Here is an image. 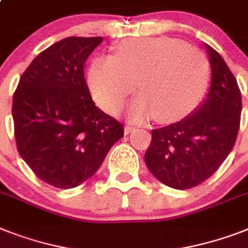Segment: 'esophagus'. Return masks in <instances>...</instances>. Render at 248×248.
<instances>
[{
    "instance_id": "34e87169",
    "label": "esophagus",
    "mask_w": 248,
    "mask_h": 248,
    "mask_svg": "<svg viewBox=\"0 0 248 248\" xmlns=\"http://www.w3.org/2000/svg\"><path fill=\"white\" fill-rule=\"evenodd\" d=\"M135 128L136 127H135L134 124H126V126H124V135H128L130 132H132Z\"/></svg>"
}]
</instances>
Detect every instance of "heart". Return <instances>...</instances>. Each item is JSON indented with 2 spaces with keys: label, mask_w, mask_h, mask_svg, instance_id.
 I'll use <instances>...</instances> for the list:
<instances>
[{
  "label": "heart",
  "mask_w": 248,
  "mask_h": 248,
  "mask_svg": "<svg viewBox=\"0 0 248 248\" xmlns=\"http://www.w3.org/2000/svg\"><path fill=\"white\" fill-rule=\"evenodd\" d=\"M210 65L204 52L168 37L124 40L113 57H98L88 71L94 99L114 113L138 82L141 96L131 106L135 118L174 122L192 112L204 95Z\"/></svg>",
  "instance_id": "b5f03b06"
}]
</instances>
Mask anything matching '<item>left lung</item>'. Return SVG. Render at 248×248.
<instances>
[{"instance_id": "1", "label": "left lung", "mask_w": 248, "mask_h": 248, "mask_svg": "<svg viewBox=\"0 0 248 248\" xmlns=\"http://www.w3.org/2000/svg\"><path fill=\"white\" fill-rule=\"evenodd\" d=\"M211 67L209 92L196 109L166 127L152 130L145 153L149 170L162 183L187 190L214 174L232 152L242 98L237 80L218 52L205 44Z\"/></svg>"}]
</instances>
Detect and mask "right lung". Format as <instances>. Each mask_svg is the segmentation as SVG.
Returning <instances> with one entry per match:
<instances>
[{"mask_svg": "<svg viewBox=\"0 0 248 248\" xmlns=\"http://www.w3.org/2000/svg\"><path fill=\"white\" fill-rule=\"evenodd\" d=\"M102 37H68L40 52L14 93L17 152L38 178L74 188L98 170L124 124L94 104L84 78Z\"/></svg>", "mask_w": 248, "mask_h": 248, "instance_id": "right-lung-1", "label": "right lung"}]
</instances>
